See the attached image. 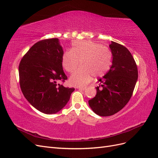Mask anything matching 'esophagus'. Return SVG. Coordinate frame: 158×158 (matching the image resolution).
<instances>
[{
  "label": "esophagus",
  "instance_id": "obj_1",
  "mask_svg": "<svg viewBox=\"0 0 158 158\" xmlns=\"http://www.w3.org/2000/svg\"><path fill=\"white\" fill-rule=\"evenodd\" d=\"M78 89H79L80 90H83V91H84V90L85 89V88H79Z\"/></svg>",
  "mask_w": 158,
  "mask_h": 158
}]
</instances>
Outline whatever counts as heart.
Returning <instances> with one entry per match:
<instances>
[{"label": "heart", "instance_id": "obj_1", "mask_svg": "<svg viewBox=\"0 0 158 158\" xmlns=\"http://www.w3.org/2000/svg\"><path fill=\"white\" fill-rule=\"evenodd\" d=\"M81 67L72 75L69 82L74 86H84L94 77H101L106 74L111 64V52L106 47L91 41L73 42L71 51L62 56V64L68 73Z\"/></svg>", "mask_w": 158, "mask_h": 158}]
</instances>
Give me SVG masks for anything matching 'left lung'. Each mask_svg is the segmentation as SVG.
Returning <instances> with one entry per match:
<instances>
[{
    "instance_id": "8db88e82",
    "label": "left lung",
    "mask_w": 158,
    "mask_h": 158,
    "mask_svg": "<svg viewBox=\"0 0 158 158\" xmlns=\"http://www.w3.org/2000/svg\"><path fill=\"white\" fill-rule=\"evenodd\" d=\"M112 65L96 87L95 96L88 101L93 111L99 116L117 113L130 100L138 79V69L131 52L125 47L111 41Z\"/></svg>"
}]
</instances>
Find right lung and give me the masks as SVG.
Returning a JSON list of instances; mask_svg holds the SVG:
<instances>
[{"mask_svg":"<svg viewBox=\"0 0 158 158\" xmlns=\"http://www.w3.org/2000/svg\"><path fill=\"white\" fill-rule=\"evenodd\" d=\"M64 53L57 38L38 41L19 64L22 92L33 107L45 114H55L69 101L74 88L59 82L67 79L62 64Z\"/></svg>","mask_w":158,"mask_h":158,"instance_id":"obj_1","label":"right lung"}]
</instances>
